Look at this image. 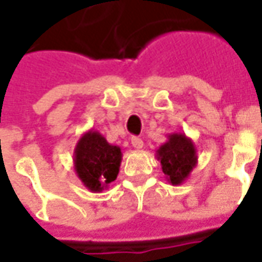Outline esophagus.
I'll return each instance as SVG.
<instances>
[{
	"instance_id": "esophagus-1",
	"label": "esophagus",
	"mask_w": 262,
	"mask_h": 262,
	"mask_svg": "<svg viewBox=\"0 0 262 262\" xmlns=\"http://www.w3.org/2000/svg\"><path fill=\"white\" fill-rule=\"evenodd\" d=\"M131 144H133V146H134L135 149H141V148L144 146V141L141 140L140 137H133V138H131Z\"/></svg>"
}]
</instances>
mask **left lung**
I'll return each mask as SVG.
<instances>
[{"mask_svg": "<svg viewBox=\"0 0 262 262\" xmlns=\"http://www.w3.org/2000/svg\"><path fill=\"white\" fill-rule=\"evenodd\" d=\"M157 159L166 181L170 185H182L190 176L198 164V151L194 142L182 133L168 134V141L157 149Z\"/></svg>", "mask_w": 262, "mask_h": 262, "instance_id": "1", "label": "left lung"}]
</instances>
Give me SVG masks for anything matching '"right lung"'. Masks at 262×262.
Segmentation results:
<instances>
[{"label":"right lung","mask_w":262,"mask_h":262,"mask_svg":"<svg viewBox=\"0 0 262 262\" xmlns=\"http://www.w3.org/2000/svg\"><path fill=\"white\" fill-rule=\"evenodd\" d=\"M122 154L118 145H111L98 131L89 129L76 144L73 165L77 178L93 192H103L120 172Z\"/></svg>","instance_id":"right-lung-1"}]
</instances>
